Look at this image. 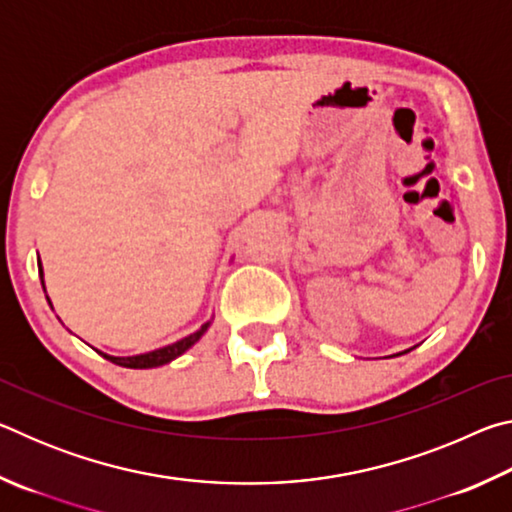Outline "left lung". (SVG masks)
<instances>
[{"instance_id":"obj_1","label":"left lung","mask_w":512,"mask_h":512,"mask_svg":"<svg viewBox=\"0 0 512 512\" xmlns=\"http://www.w3.org/2000/svg\"><path fill=\"white\" fill-rule=\"evenodd\" d=\"M404 352H409V350H404Z\"/></svg>"}]
</instances>
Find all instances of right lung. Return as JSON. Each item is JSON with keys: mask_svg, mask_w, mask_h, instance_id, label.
Listing matches in <instances>:
<instances>
[{"mask_svg": "<svg viewBox=\"0 0 512 512\" xmlns=\"http://www.w3.org/2000/svg\"><path fill=\"white\" fill-rule=\"evenodd\" d=\"M38 271H40L42 287H45V280H42V264H40V259H38ZM49 305H51V302H49ZM210 323H212V320H207V323L201 325V329H196L194 334H189V336H185V339H180V341L171 343V345H164V348H158V350H153V352L135 354V357H110V354H103V352H99V354H103V357H106L108 361L117 363V366H124V368H137V370H140V368H158V366H164V363L173 361L176 357H180V354L192 348V345L207 332V327H210Z\"/></svg>", "mask_w": 512, "mask_h": 512, "instance_id": "obj_1", "label": "right lung"}]
</instances>
